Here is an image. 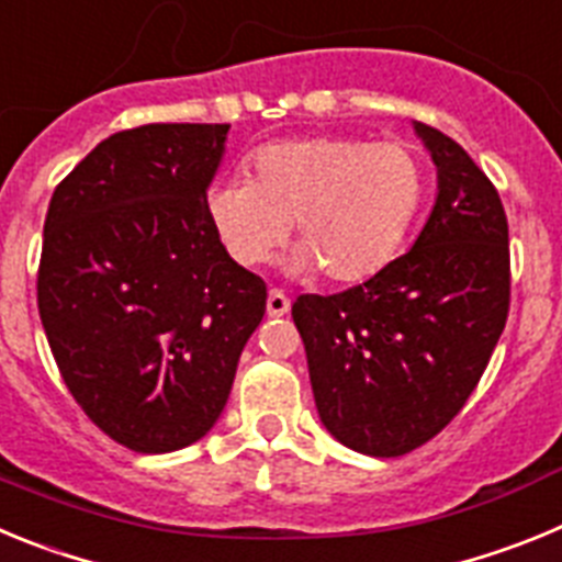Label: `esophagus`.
<instances>
[{
  "mask_svg": "<svg viewBox=\"0 0 562 562\" xmlns=\"http://www.w3.org/2000/svg\"><path fill=\"white\" fill-rule=\"evenodd\" d=\"M286 312H290V297L281 290H270V295H267V315L284 317Z\"/></svg>",
  "mask_w": 562,
  "mask_h": 562,
  "instance_id": "esophagus-1",
  "label": "esophagus"
}]
</instances>
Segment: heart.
I'll use <instances>...</instances> for the list:
<instances>
[{"instance_id": "b5f03b06", "label": "heart", "mask_w": 562, "mask_h": 562, "mask_svg": "<svg viewBox=\"0 0 562 562\" xmlns=\"http://www.w3.org/2000/svg\"><path fill=\"white\" fill-rule=\"evenodd\" d=\"M425 196V168L405 143L297 137L261 146L247 180L207 196L222 245L241 267L265 265L295 231L297 270L351 284L389 265Z\"/></svg>"}]
</instances>
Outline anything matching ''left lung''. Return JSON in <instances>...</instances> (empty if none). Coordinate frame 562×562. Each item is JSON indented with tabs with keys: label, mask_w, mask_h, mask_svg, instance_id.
<instances>
[{
	"label": "left lung",
	"mask_w": 562,
	"mask_h": 562,
	"mask_svg": "<svg viewBox=\"0 0 562 562\" xmlns=\"http://www.w3.org/2000/svg\"><path fill=\"white\" fill-rule=\"evenodd\" d=\"M439 168L428 225L405 256L335 295H297L317 414L337 441L391 459L448 428L509 315V225L470 154L416 123Z\"/></svg>",
	"instance_id": "left-lung-1"
}]
</instances>
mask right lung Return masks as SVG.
<instances>
[{
    "mask_svg": "<svg viewBox=\"0 0 562 562\" xmlns=\"http://www.w3.org/2000/svg\"><path fill=\"white\" fill-rule=\"evenodd\" d=\"M227 123H148L64 177L44 220L36 295L64 385L134 453H171L220 419L267 286L207 213Z\"/></svg>",
    "mask_w": 562,
    "mask_h": 562,
    "instance_id": "1",
    "label": "right lung"
}]
</instances>
